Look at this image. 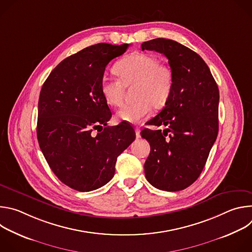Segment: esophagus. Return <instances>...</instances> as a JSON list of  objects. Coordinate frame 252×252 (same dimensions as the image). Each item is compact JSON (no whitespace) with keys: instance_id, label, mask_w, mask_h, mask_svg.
Listing matches in <instances>:
<instances>
[{"instance_id":"1","label":"esophagus","mask_w":252,"mask_h":252,"mask_svg":"<svg viewBox=\"0 0 252 252\" xmlns=\"http://www.w3.org/2000/svg\"><path fill=\"white\" fill-rule=\"evenodd\" d=\"M134 130H135V135H136V137H139V136H140V128H139V127H135Z\"/></svg>"}]
</instances>
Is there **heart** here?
Segmentation results:
<instances>
[{
  "instance_id": "heart-1",
  "label": "heart",
  "mask_w": 252,
  "mask_h": 252,
  "mask_svg": "<svg viewBox=\"0 0 252 252\" xmlns=\"http://www.w3.org/2000/svg\"><path fill=\"white\" fill-rule=\"evenodd\" d=\"M114 69L119 79L103 76L100 80V93L106 103L119 105L125 88L132 84L131 94L135 97L117 112L119 121L137 124L150 114L153 105L159 109L168 100L173 88V73L156 56L133 53L119 61Z\"/></svg>"
}]
</instances>
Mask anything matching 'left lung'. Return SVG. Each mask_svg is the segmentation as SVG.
Wrapping results in <instances>:
<instances>
[{
    "mask_svg": "<svg viewBox=\"0 0 252 252\" xmlns=\"http://www.w3.org/2000/svg\"><path fill=\"white\" fill-rule=\"evenodd\" d=\"M163 54L173 73V88L162 111L143 129L151 145L145 163L148 182L165 191L183 190L200 175L219 132L220 92L209 67L192 50L168 39L141 44Z\"/></svg>",
    "mask_w": 252,
    "mask_h": 252,
    "instance_id": "left-lung-1",
    "label": "left lung"
}]
</instances>
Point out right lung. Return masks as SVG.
Instances as JSON below:
<instances>
[{
  "mask_svg": "<svg viewBox=\"0 0 252 252\" xmlns=\"http://www.w3.org/2000/svg\"><path fill=\"white\" fill-rule=\"evenodd\" d=\"M128 46L99 43L71 55L52 70L41 90L39 145L56 176L73 189L91 191L109 183L118 157L135 138L126 122L106 126L112 112L100 93L106 64Z\"/></svg>",
  "mask_w": 252,
  "mask_h": 252,
  "instance_id": "1",
  "label": "right lung"
}]
</instances>
